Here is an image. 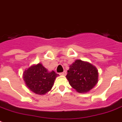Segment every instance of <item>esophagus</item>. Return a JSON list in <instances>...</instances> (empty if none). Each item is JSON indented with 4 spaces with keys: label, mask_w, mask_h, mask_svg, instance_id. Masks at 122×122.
Instances as JSON below:
<instances>
[{
    "label": "esophagus",
    "mask_w": 122,
    "mask_h": 122,
    "mask_svg": "<svg viewBox=\"0 0 122 122\" xmlns=\"http://www.w3.org/2000/svg\"><path fill=\"white\" fill-rule=\"evenodd\" d=\"M59 75H63V76H65V75H66V72L65 71H63V72H62V73H59Z\"/></svg>",
    "instance_id": "34e87169"
}]
</instances>
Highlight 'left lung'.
Here are the masks:
<instances>
[{
    "mask_svg": "<svg viewBox=\"0 0 122 122\" xmlns=\"http://www.w3.org/2000/svg\"><path fill=\"white\" fill-rule=\"evenodd\" d=\"M70 67L66 78L70 85L77 92H89L97 83L98 73L92 64L78 59Z\"/></svg>",
    "mask_w": 122,
    "mask_h": 122,
    "instance_id": "8db88e82",
    "label": "left lung"
}]
</instances>
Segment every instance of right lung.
<instances>
[{
    "label": "right lung",
    "instance_id": "1",
    "mask_svg": "<svg viewBox=\"0 0 122 122\" xmlns=\"http://www.w3.org/2000/svg\"><path fill=\"white\" fill-rule=\"evenodd\" d=\"M58 75L54 71L48 72L42 64H38L25 70L23 78L32 92L38 95H44L51 90Z\"/></svg>",
    "mask_w": 122,
    "mask_h": 122
}]
</instances>
